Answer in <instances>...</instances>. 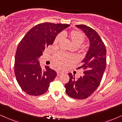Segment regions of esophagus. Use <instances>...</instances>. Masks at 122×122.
<instances>
[{
    "mask_svg": "<svg viewBox=\"0 0 122 122\" xmlns=\"http://www.w3.org/2000/svg\"><path fill=\"white\" fill-rule=\"evenodd\" d=\"M63 74L62 72L61 71H57V76H60L61 75H62Z\"/></svg>",
    "mask_w": 122,
    "mask_h": 122,
    "instance_id": "esophagus-1",
    "label": "esophagus"
}]
</instances>
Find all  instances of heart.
I'll use <instances>...</instances> for the list:
<instances>
[{
  "instance_id": "heart-1",
  "label": "heart",
  "mask_w": 122,
  "mask_h": 122,
  "mask_svg": "<svg viewBox=\"0 0 122 122\" xmlns=\"http://www.w3.org/2000/svg\"><path fill=\"white\" fill-rule=\"evenodd\" d=\"M62 38H68L73 47H78L81 46L85 40L84 35L78 31L72 30L70 33L64 31L61 34L57 35L54 41V45L58 46ZM74 60V57L67 56L62 53H58L55 55L53 59L54 65L58 69L65 68Z\"/></svg>"
}]
</instances>
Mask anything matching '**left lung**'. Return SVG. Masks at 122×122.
Wrapping results in <instances>:
<instances>
[{
  "label": "left lung",
  "mask_w": 122,
  "mask_h": 122,
  "mask_svg": "<svg viewBox=\"0 0 122 122\" xmlns=\"http://www.w3.org/2000/svg\"><path fill=\"white\" fill-rule=\"evenodd\" d=\"M76 26L84 31L89 41V47L82 65L84 75L75 79V75L69 74V82L65 85L66 93L75 99H85L96 90L100 85L106 69V50L98 33L85 25Z\"/></svg>",
  "instance_id": "1"
}]
</instances>
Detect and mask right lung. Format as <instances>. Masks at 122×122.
Returning <instances> with one entry per match:
<instances>
[{"mask_svg":"<svg viewBox=\"0 0 122 122\" xmlns=\"http://www.w3.org/2000/svg\"><path fill=\"white\" fill-rule=\"evenodd\" d=\"M69 26L41 23L31 29L20 41L15 55V74L25 92L40 96L47 91L57 73L48 66L41 69L38 58L46 47L53 44L57 35Z\"/></svg>","mask_w":122,"mask_h":122,"instance_id":"obj_1","label":"right lung"}]
</instances>
